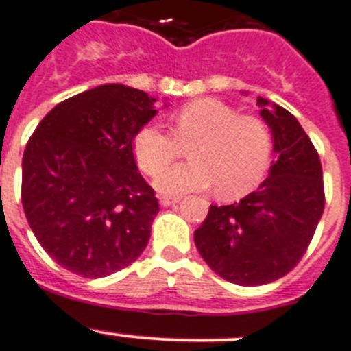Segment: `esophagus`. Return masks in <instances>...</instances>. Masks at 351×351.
Here are the masks:
<instances>
[{
	"label": "esophagus",
	"mask_w": 351,
	"mask_h": 351,
	"mask_svg": "<svg viewBox=\"0 0 351 351\" xmlns=\"http://www.w3.org/2000/svg\"><path fill=\"white\" fill-rule=\"evenodd\" d=\"M181 200V198H172V197H160V205H162V207H170V205H176L178 204V202Z\"/></svg>",
	"instance_id": "esophagus-1"
}]
</instances>
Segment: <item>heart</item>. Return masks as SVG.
I'll return each mask as SVG.
<instances>
[{"label": "heart", "mask_w": 351, "mask_h": 351, "mask_svg": "<svg viewBox=\"0 0 351 351\" xmlns=\"http://www.w3.org/2000/svg\"><path fill=\"white\" fill-rule=\"evenodd\" d=\"M170 134L146 125L134 137V156L143 172L154 176L177 156L178 142L189 148L191 162L169 167L154 178L163 197H181L215 186L221 198H239L257 188L271 158V134L261 118L239 114L215 99H198L172 117Z\"/></svg>", "instance_id": "heart-1"}]
</instances>
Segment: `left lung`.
Segmentation results:
<instances>
[{"label": "left lung", "mask_w": 351, "mask_h": 351, "mask_svg": "<svg viewBox=\"0 0 351 351\" xmlns=\"http://www.w3.org/2000/svg\"><path fill=\"white\" fill-rule=\"evenodd\" d=\"M256 104L271 130L268 178L240 202L210 205L195 231L204 261L237 285H265L287 275L310 245L326 204L320 158L300 121L265 97Z\"/></svg>", "instance_id": "1"}]
</instances>
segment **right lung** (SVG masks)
Wrapping results in <instances>:
<instances>
[{
  "instance_id": "1",
  "label": "right lung",
  "mask_w": 351,
  "mask_h": 351,
  "mask_svg": "<svg viewBox=\"0 0 351 351\" xmlns=\"http://www.w3.org/2000/svg\"><path fill=\"white\" fill-rule=\"evenodd\" d=\"M154 102L120 83L95 86L57 104L29 139L22 205L40 245L62 268L101 278L146 249L160 207L132 143L156 117Z\"/></svg>"
}]
</instances>
